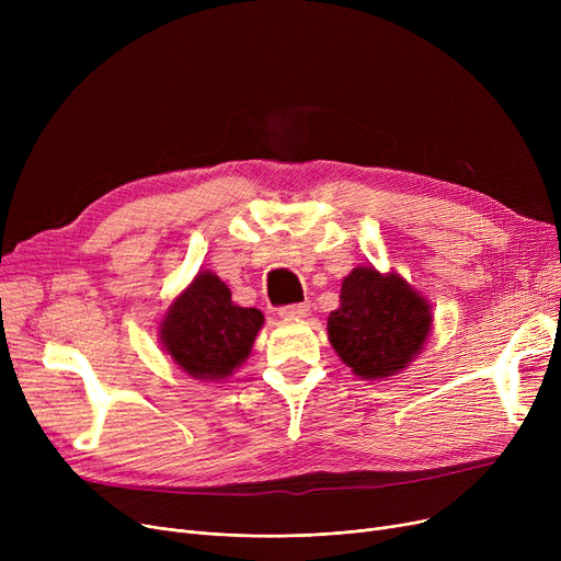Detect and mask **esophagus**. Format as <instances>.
<instances>
[{"mask_svg":"<svg viewBox=\"0 0 561 561\" xmlns=\"http://www.w3.org/2000/svg\"><path fill=\"white\" fill-rule=\"evenodd\" d=\"M309 313V305L307 302H298V305H286V307H279V316L286 318V320H293V318H305Z\"/></svg>","mask_w":561,"mask_h":561,"instance_id":"1","label":"esophagus"}]
</instances>
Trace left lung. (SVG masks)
<instances>
[{
  "label": "left lung",
  "instance_id": "left-lung-1",
  "mask_svg": "<svg viewBox=\"0 0 561 561\" xmlns=\"http://www.w3.org/2000/svg\"><path fill=\"white\" fill-rule=\"evenodd\" d=\"M430 307L400 275L381 277L355 268L341 288V307L330 313L328 332L339 357L366 379L396 375L427 339Z\"/></svg>",
  "mask_w": 561,
  "mask_h": 561
}]
</instances>
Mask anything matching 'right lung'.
I'll return each mask as SVG.
<instances>
[{
	"label": "right lung",
	"mask_w": 561,
	"mask_h": 561,
	"mask_svg": "<svg viewBox=\"0 0 561 561\" xmlns=\"http://www.w3.org/2000/svg\"><path fill=\"white\" fill-rule=\"evenodd\" d=\"M261 325L259 309L233 305L229 288L214 273H202L170 307L161 339L188 375L222 379L248 359Z\"/></svg>",
	"instance_id": "obj_1"
}]
</instances>
